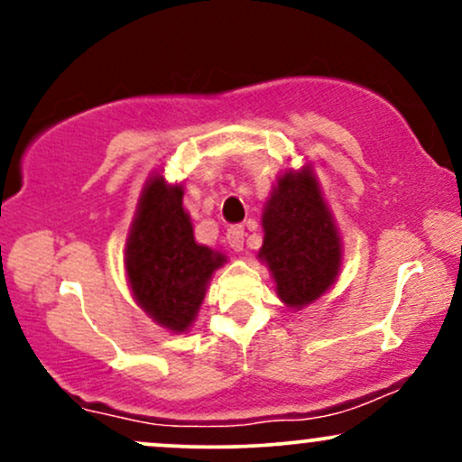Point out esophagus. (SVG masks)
<instances>
[{"label":"esophagus","instance_id":"esophagus-1","mask_svg":"<svg viewBox=\"0 0 462 462\" xmlns=\"http://www.w3.org/2000/svg\"><path fill=\"white\" fill-rule=\"evenodd\" d=\"M226 238L227 245L235 249V252H241L243 243H245V230H243V226H232L230 230L226 232Z\"/></svg>","mask_w":462,"mask_h":462}]
</instances>
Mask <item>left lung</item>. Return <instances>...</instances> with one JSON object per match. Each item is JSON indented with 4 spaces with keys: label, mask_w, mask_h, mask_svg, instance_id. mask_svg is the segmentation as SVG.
Here are the masks:
<instances>
[{
    "label": "left lung",
    "mask_w": 462,
    "mask_h": 462,
    "mask_svg": "<svg viewBox=\"0 0 462 462\" xmlns=\"http://www.w3.org/2000/svg\"><path fill=\"white\" fill-rule=\"evenodd\" d=\"M263 227L261 258L286 306L301 309L330 289L341 267V241L310 171H289L278 180Z\"/></svg>",
    "instance_id": "left-lung-1"
}]
</instances>
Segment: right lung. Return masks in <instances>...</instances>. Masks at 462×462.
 <instances>
[{
    "instance_id": "1",
    "label": "right lung",
    "mask_w": 462,
    "mask_h": 462,
    "mask_svg": "<svg viewBox=\"0 0 462 462\" xmlns=\"http://www.w3.org/2000/svg\"><path fill=\"white\" fill-rule=\"evenodd\" d=\"M226 256L198 245L182 208V187L161 176L143 190L125 247V269L141 309L173 332H184L198 315L206 284Z\"/></svg>"
}]
</instances>
